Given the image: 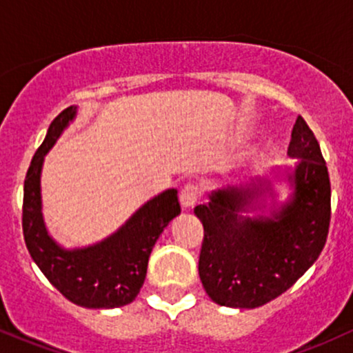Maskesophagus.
<instances>
[{
	"label": "esophagus",
	"mask_w": 353,
	"mask_h": 353,
	"mask_svg": "<svg viewBox=\"0 0 353 353\" xmlns=\"http://www.w3.org/2000/svg\"><path fill=\"white\" fill-rule=\"evenodd\" d=\"M199 197H201L199 188H197L196 184H190V182L182 188L181 194H179V201H181L182 208H185V209L194 208V205H196V202L199 201Z\"/></svg>",
	"instance_id": "34e87169"
}]
</instances>
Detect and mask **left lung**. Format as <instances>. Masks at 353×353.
<instances>
[{
  "label": "left lung",
  "instance_id": "left-lung-1",
  "mask_svg": "<svg viewBox=\"0 0 353 353\" xmlns=\"http://www.w3.org/2000/svg\"><path fill=\"white\" fill-rule=\"evenodd\" d=\"M297 157L289 174L294 192L269 216L247 217L269 184L225 188L194 209L204 225L199 277L214 302L255 309L294 285L325 245L330 224V179L320 145L302 116L289 151Z\"/></svg>",
  "mask_w": 353,
  "mask_h": 353
}]
</instances>
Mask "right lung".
I'll list each match as a JSON object with an SVG mask.
<instances>
[{"mask_svg":"<svg viewBox=\"0 0 353 353\" xmlns=\"http://www.w3.org/2000/svg\"><path fill=\"white\" fill-rule=\"evenodd\" d=\"M76 106L54 117L36 151L24 179L23 234L28 250L56 289L68 301L88 309H114L131 303L143 287L149 255L161 232L181 214L177 190L168 189L148 201L117 232L94 245L63 249L48 234L41 212V168Z\"/></svg>","mask_w":353,"mask_h":353,"instance_id":"add662e5","label":"right lung"}]
</instances>
